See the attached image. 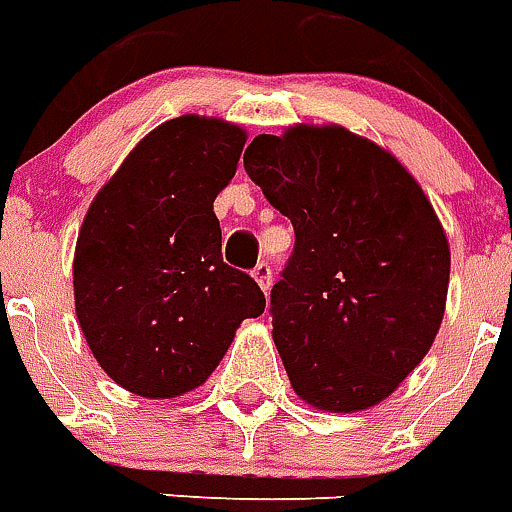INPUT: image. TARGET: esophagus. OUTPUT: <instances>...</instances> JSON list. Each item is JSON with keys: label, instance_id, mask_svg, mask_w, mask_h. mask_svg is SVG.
Here are the masks:
<instances>
[{"label": "esophagus", "instance_id": "obj_1", "mask_svg": "<svg viewBox=\"0 0 512 512\" xmlns=\"http://www.w3.org/2000/svg\"><path fill=\"white\" fill-rule=\"evenodd\" d=\"M251 275H253V280L259 282V288L264 290V293H269V288H272V267H269L267 261L256 264Z\"/></svg>", "mask_w": 512, "mask_h": 512}]
</instances>
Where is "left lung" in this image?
<instances>
[{"mask_svg": "<svg viewBox=\"0 0 512 512\" xmlns=\"http://www.w3.org/2000/svg\"><path fill=\"white\" fill-rule=\"evenodd\" d=\"M248 177L296 232L272 288V338L290 386L325 412L383 402L444 320L449 243L410 171L343 126L259 134Z\"/></svg>", "mask_w": 512, "mask_h": 512, "instance_id": "obj_1", "label": "left lung"}]
</instances>
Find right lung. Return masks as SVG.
<instances>
[{
	"label": "right lung",
	"instance_id": "add662e5",
	"mask_svg": "<svg viewBox=\"0 0 512 512\" xmlns=\"http://www.w3.org/2000/svg\"><path fill=\"white\" fill-rule=\"evenodd\" d=\"M245 132L179 116L147 134L92 200L73 253L81 333L132 394L171 399L206 383L235 330L267 306L222 259L216 195L235 177Z\"/></svg>",
	"mask_w": 512,
	"mask_h": 512
}]
</instances>
